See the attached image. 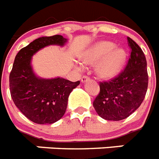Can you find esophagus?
<instances>
[{"instance_id": "1", "label": "esophagus", "mask_w": 159, "mask_h": 159, "mask_svg": "<svg viewBox=\"0 0 159 159\" xmlns=\"http://www.w3.org/2000/svg\"><path fill=\"white\" fill-rule=\"evenodd\" d=\"M89 80V78L88 76H86V75H84V76L81 78V82L82 83H86L88 80Z\"/></svg>"}]
</instances>
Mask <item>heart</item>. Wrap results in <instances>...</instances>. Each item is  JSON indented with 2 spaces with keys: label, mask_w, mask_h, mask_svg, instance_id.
I'll return each instance as SVG.
<instances>
[{
  "label": "heart",
  "mask_w": 159,
  "mask_h": 159,
  "mask_svg": "<svg viewBox=\"0 0 159 159\" xmlns=\"http://www.w3.org/2000/svg\"><path fill=\"white\" fill-rule=\"evenodd\" d=\"M86 65H95V73L102 80H112L119 75L127 61L124 48L115 47L111 41L96 42L80 56Z\"/></svg>",
  "instance_id": "heart-1"
}]
</instances>
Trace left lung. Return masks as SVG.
Returning <instances> with one entry per match:
<instances>
[{"label":"left lung","mask_w":159,"mask_h":159,"mask_svg":"<svg viewBox=\"0 0 159 159\" xmlns=\"http://www.w3.org/2000/svg\"><path fill=\"white\" fill-rule=\"evenodd\" d=\"M131 55L125 69L110 82L100 84V93L93 102L98 115L106 120L128 118L142 103L148 88L146 58L142 49L127 38Z\"/></svg>","instance_id":"1"}]
</instances>
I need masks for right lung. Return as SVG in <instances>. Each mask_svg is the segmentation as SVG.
<instances>
[{"label": "right lung", "mask_w": 159, "mask_h": 159, "mask_svg": "<svg viewBox=\"0 0 159 159\" xmlns=\"http://www.w3.org/2000/svg\"><path fill=\"white\" fill-rule=\"evenodd\" d=\"M67 41L60 35L42 36L22 48L14 59L10 75L11 98L18 110L35 124L58 121L65 114L69 95L80 81L71 82L61 77L41 78L34 72L31 59L44 47H62Z\"/></svg>", "instance_id": "add662e5"}]
</instances>
